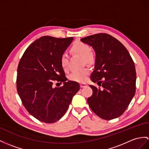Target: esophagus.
Masks as SVG:
<instances>
[{
	"mask_svg": "<svg viewBox=\"0 0 149 149\" xmlns=\"http://www.w3.org/2000/svg\"><path fill=\"white\" fill-rule=\"evenodd\" d=\"M87 86V84L85 83H80V87L81 88H84V87H86Z\"/></svg>",
	"mask_w": 149,
	"mask_h": 149,
	"instance_id": "esophagus-1",
	"label": "esophagus"
}]
</instances>
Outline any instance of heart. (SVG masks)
<instances>
[{
	"label": "heart",
	"instance_id": "heart-1",
	"mask_svg": "<svg viewBox=\"0 0 149 149\" xmlns=\"http://www.w3.org/2000/svg\"><path fill=\"white\" fill-rule=\"evenodd\" d=\"M71 52L83 58L85 63L88 64H93L95 63V56L91 52V48L86 43L80 41H77L73 43L71 47ZM60 63L61 67L64 71L68 70L69 57L67 54L64 53L61 56ZM89 74V70L85 68L79 71L72 72L68 76L71 81L75 82H84Z\"/></svg>",
	"mask_w": 149,
	"mask_h": 149
}]
</instances>
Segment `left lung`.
Segmentation results:
<instances>
[{
    "instance_id": "1",
    "label": "left lung",
    "mask_w": 149,
    "mask_h": 149,
    "mask_svg": "<svg viewBox=\"0 0 149 149\" xmlns=\"http://www.w3.org/2000/svg\"><path fill=\"white\" fill-rule=\"evenodd\" d=\"M80 40L95 50V66L90 79L103 87L100 90L90 85L93 93L87 102L100 118H118L135 93L136 74L132 58L126 47L110 35L97 33ZM102 78L103 81H100Z\"/></svg>"
}]
</instances>
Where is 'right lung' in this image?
<instances>
[{
  "instance_id": "add662e5",
  "label": "right lung",
  "mask_w": 149,
  "mask_h": 149,
  "mask_svg": "<svg viewBox=\"0 0 149 149\" xmlns=\"http://www.w3.org/2000/svg\"><path fill=\"white\" fill-rule=\"evenodd\" d=\"M72 40V37H42L28 47L18 64V95L29 113L42 122L52 123L62 118L80 88L77 82L67 81L60 63ZM56 80L63 86L54 87Z\"/></svg>"
}]
</instances>
